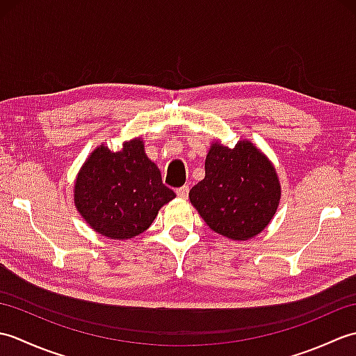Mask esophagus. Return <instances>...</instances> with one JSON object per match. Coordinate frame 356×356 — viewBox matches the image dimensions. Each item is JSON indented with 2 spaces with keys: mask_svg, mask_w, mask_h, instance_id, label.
<instances>
[{
  "mask_svg": "<svg viewBox=\"0 0 356 356\" xmlns=\"http://www.w3.org/2000/svg\"><path fill=\"white\" fill-rule=\"evenodd\" d=\"M188 193H190V188H188L186 185L180 186V188H177V190H176L177 197H180V199H186L188 197Z\"/></svg>",
  "mask_w": 356,
  "mask_h": 356,
  "instance_id": "34e87169",
  "label": "esophagus"
}]
</instances>
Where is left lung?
<instances>
[{"instance_id":"8db88e82","label":"left lung","mask_w":356,"mask_h":356,"mask_svg":"<svg viewBox=\"0 0 356 356\" xmlns=\"http://www.w3.org/2000/svg\"><path fill=\"white\" fill-rule=\"evenodd\" d=\"M274 166L251 142L234 148L214 143L205 162V179L191 188L190 200L211 229L232 240L261 232L280 202Z\"/></svg>"}]
</instances>
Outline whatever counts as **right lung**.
<instances>
[{"instance_id":"add662e5","label":"right lung","mask_w":356,"mask_h":356,"mask_svg":"<svg viewBox=\"0 0 356 356\" xmlns=\"http://www.w3.org/2000/svg\"><path fill=\"white\" fill-rule=\"evenodd\" d=\"M176 197L147 157L140 139L122 151L96 148L74 184V205L92 228L125 240L148 229L165 203Z\"/></svg>"}]
</instances>
